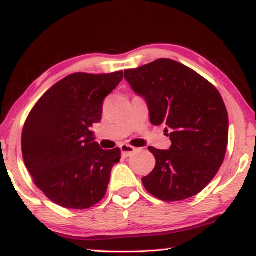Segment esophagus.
Returning a JSON list of instances; mask_svg holds the SVG:
<instances>
[{"label":"esophagus","mask_w":256,"mask_h":256,"mask_svg":"<svg viewBox=\"0 0 256 256\" xmlns=\"http://www.w3.org/2000/svg\"><path fill=\"white\" fill-rule=\"evenodd\" d=\"M120 148V151H122V156L124 158L130 157V156L133 154L136 151V148H134V146L130 144H122Z\"/></svg>","instance_id":"34e87169"}]
</instances>
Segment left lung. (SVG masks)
Instances as JSON below:
<instances>
[{"instance_id":"8db88e82","label":"left lung","mask_w":256,"mask_h":256,"mask_svg":"<svg viewBox=\"0 0 256 256\" xmlns=\"http://www.w3.org/2000/svg\"><path fill=\"white\" fill-rule=\"evenodd\" d=\"M124 78L148 104L150 122L164 124L172 146H149L156 166L142 178L159 200L174 202L196 196L214 180L228 144V112L214 84L192 68L159 58L124 71Z\"/></svg>"}]
</instances>
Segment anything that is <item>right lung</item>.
<instances>
[{
    "label": "right lung",
    "mask_w": 256,
    "mask_h": 256,
    "mask_svg": "<svg viewBox=\"0 0 256 256\" xmlns=\"http://www.w3.org/2000/svg\"><path fill=\"white\" fill-rule=\"evenodd\" d=\"M122 79L123 71L73 73L47 90L29 112L21 138L24 164L56 204L84 210L105 196L120 149H102L89 128L102 120L104 99Z\"/></svg>",
    "instance_id": "1"
}]
</instances>
